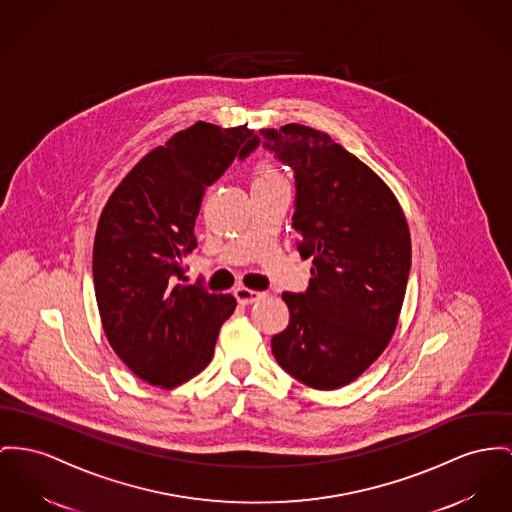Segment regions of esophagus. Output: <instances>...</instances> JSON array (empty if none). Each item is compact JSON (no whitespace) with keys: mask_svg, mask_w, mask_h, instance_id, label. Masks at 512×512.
I'll use <instances>...</instances> for the list:
<instances>
[{"mask_svg":"<svg viewBox=\"0 0 512 512\" xmlns=\"http://www.w3.org/2000/svg\"><path fill=\"white\" fill-rule=\"evenodd\" d=\"M235 297H237L239 305L244 307V305H252V303L260 301V299L264 297V293L252 291V289H246V287H237V289H235Z\"/></svg>","mask_w":512,"mask_h":512,"instance_id":"esophagus-1","label":"esophagus"}]
</instances>
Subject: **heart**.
<instances>
[{
	"label": "heart",
	"mask_w": 512,
	"mask_h": 512,
	"mask_svg": "<svg viewBox=\"0 0 512 512\" xmlns=\"http://www.w3.org/2000/svg\"><path fill=\"white\" fill-rule=\"evenodd\" d=\"M266 184H285L281 172L277 171V167L270 159H262L254 167L252 186H266Z\"/></svg>",
	"instance_id": "b5f03b06"
}]
</instances>
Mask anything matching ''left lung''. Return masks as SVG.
<instances>
[{"instance_id":"obj_1","label":"left lung","mask_w":512,"mask_h":512,"mask_svg":"<svg viewBox=\"0 0 512 512\" xmlns=\"http://www.w3.org/2000/svg\"><path fill=\"white\" fill-rule=\"evenodd\" d=\"M258 145L295 172L297 248L312 258L305 293H283L289 324L272 338L283 371L316 390L363 375L392 338L411 266L408 221L382 178L324 132L260 130Z\"/></svg>"}]
</instances>
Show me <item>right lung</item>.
Wrapping results in <instances>:
<instances>
[{"mask_svg": "<svg viewBox=\"0 0 512 512\" xmlns=\"http://www.w3.org/2000/svg\"><path fill=\"white\" fill-rule=\"evenodd\" d=\"M246 124L196 122L149 151L104 205L93 279L104 334L141 380L174 388L209 365L233 295L184 283L196 217L211 186L254 141Z\"/></svg>", "mask_w": 512, "mask_h": 512, "instance_id": "obj_1", "label": "right lung"}]
</instances>
